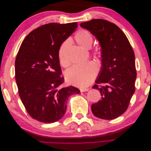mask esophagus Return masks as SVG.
Returning <instances> with one entry per match:
<instances>
[{"instance_id":"esophagus-1","label":"esophagus","mask_w":151,"mask_h":151,"mask_svg":"<svg viewBox=\"0 0 151 151\" xmlns=\"http://www.w3.org/2000/svg\"><path fill=\"white\" fill-rule=\"evenodd\" d=\"M89 90L88 88H80L81 92H86V91H88Z\"/></svg>"}]
</instances>
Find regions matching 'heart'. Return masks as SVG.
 Wrapping results in <instances>:
<instances>
[{"label": "heart", "mask_w": 151, "mask_h": 151, "mask_svg": "<svg viewBox=\"0 0 151 151\" xmlns=\"http://www.w3.org/2000/svg\"><path fill=\"white\" fill-rule=\"evenodd\" d=\"M75 40L81 47L84 49H89L93 43V37L90 32L84 29H81L77 32ZM69 41L65 40L59 47L58 51V58L59 63L63 67L68 65L65 58L67 49L69 45ZM100 55L99 51L96 52ZM98 67L94 62H88L83 65H76L67 69L65 76L68 83L76 86L84 88L89 86L97 75Z\"/></svg>", "instance_id": "1"}]
</instances>
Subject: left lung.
<instances>
[{"mask_svg":"<svg viewBox=\"0 0 151 151\" xmlns=\"http://www.w3.org/2000/svg\"><path fill=\"white\" fill-rule=\"evenodd\" d=\"M80 26L96 38L101 50L102 65L93 88L102 97L91 110L101 119H115L125 112L135 90L134 50L124 33L111 22L94 19Z\"/></svg>","mask_w":151,"mask_h":151,"instance_id":"obj_1","label":"left lung"}]
</instances>
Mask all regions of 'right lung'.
Wrapping results in <instances>:
<instances>
[{"mask_svg":"<svg viewBox=\"0 0 151 151\" xmlns=\"http://www.w3.org/2000/svg\"><path fill=\"white\" fill-rule=\"evenodd\" d=\"M77 28V22L46 24L32 31L21 43L15 61L16 81L22 103L35 120H59L68 98L80 93L74 86H61L64 79L58 58L60 45Z\"/></svg>","mask_w":151,"mask_h":151,"instance_id":"obj_1","label":"right lung"}]
</instances>
